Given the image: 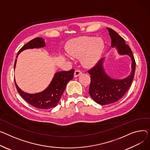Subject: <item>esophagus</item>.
<instances>
[{"label": "esophagus", "mask_w": 150, "mask_h": 150, "mask_svg": "<svg viewBox=\"0 0 150 150\" xmlns=\"http://www.w3.org/2000/svg\"><path fill=\"white\" fill-rule=\"evenodd\" d=\"M81 74H82V72L80 71V70L76 69V70H75V73H74V76H75V77H77V76H78L79 75H81Z\"/></svg>", "instance_id": "1"}]
</instances>
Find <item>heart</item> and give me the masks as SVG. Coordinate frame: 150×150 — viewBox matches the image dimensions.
<instances>
[{
  "instance_id": "obj_1",
  "label": "heart",
  "mask_w": 150,
  "mask_h": 150,
  "mask_svg": "<svg viewBox=\"0 0 150 150\" xmlns=\"http://www.w3.org/2000/svg\"><path fill=\"white\" fill-rule=\"evenodd\" d=\"M104 47L101 40L94 37H83L69 44L67 52L73 57H81L82 64L86 67H91L98 61Z\"/></svg>"
}]
</instances>
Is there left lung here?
Returning <instances> with one entry per match:
<instances>
[{"mask_svg":"<svg viewBox=\"0 0 150 150\" xmlns=\"http://www.w3.org/2000/svg\"><path fill=\"white\" fill-rule=\"evenodd\" d=\"M112 39V46H116L120 54H127L132 60V71L128 77L118 80L110 78L104 72L103 63V58L87 72L91 75L88 93L93 100L101 105H107L119 100L125 94L130 87L134 75L136 62L131 48L126 45L124 39L113 29L107 28Z\"/></svg>","mask_w":150,"mask_h":150,"instance_id":"left-lung-1","label":"left lung"}]
</instances>
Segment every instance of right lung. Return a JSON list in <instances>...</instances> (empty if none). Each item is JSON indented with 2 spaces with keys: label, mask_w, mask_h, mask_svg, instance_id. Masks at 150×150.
I'll return each mask as SVG.
<instances>
[{
  "label": "right lung",
  "mask_w": 150,
  "mask_h": 150,
  "mask_svg": "<svg viewBox=\"0 0 150 150\" xmlns=\"http://www.w3.org/2000/svg\"><path fill=\"white\" fill-rule=\"evenodd\" d=\"M45 46V43L42 38H35L20 49L18 54L27 49L41 47ZM16 63V59L14 63V68ZM74 69H71L69 71H62L56 73L48 87L43 92L36 94H29L23 92L18 88L15 80L14 82L18 93L28 103L37 108L46 110L57 105L67 83L74 78Z\"/></svg>",
  "instance_id": "obj_1"
}]
</instances>
